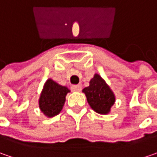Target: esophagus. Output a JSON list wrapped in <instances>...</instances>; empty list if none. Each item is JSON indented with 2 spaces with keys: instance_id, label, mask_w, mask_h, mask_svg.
<instances>
[{
  "instance_id": "1",
  "label": "esophagus",
  "mask_w": 157,
  "mask_h": 157,
  "mask_svg": "<svg viewBox=\"0 0 157 157\" xmlns=\"http://www.w3.org/2000/svg\"><path fill=\"white\" fill-rule=\"evenodd\" d=\"M71 90L75 92H80L82 90V86L81 85H72Z\"/></svg>"
}]
</instances>
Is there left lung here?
<instances>
[{"label": "left lung", "mask_w": 157, "mask_h": 157, "mask_svg": "<svg viewBox=\"0 0 157 157\" xmlns=\"http://www.w3.org/2000/svg\"><path fill=\"white\" fill-rule=\"evenodd\" d=\"M87 101L92 109L99 114L106 115L111 112L115 103V95L111 88L98 74H95L90 81V85L84 88Z\"/></svg>", "instance_id": "left-lung-1"}]
</instances>
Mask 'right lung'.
<instances>
[{"mask_svg": "<svg viewBox=\"0 0 157 157\" xmlns=\"http://www.w3.org/2000/svg\"><path fill=\"white\" fill-rule=\"evenodd\" d=\"M70 90L65 86L59 85L49 78L44 84L40 94L38 105L44 116L52 118L61 112L66 101L67 94Z\"/></svg>", "mask_w": 157, "mask_h": 157, "instance_id": "add662e5", "label": "right lung"}]
</instances>
